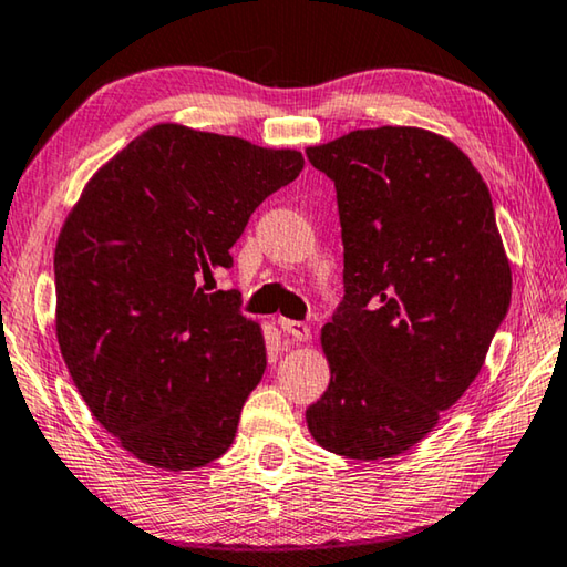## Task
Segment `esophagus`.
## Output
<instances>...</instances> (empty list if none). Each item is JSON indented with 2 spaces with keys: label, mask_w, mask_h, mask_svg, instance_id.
I'll use <instances>...</instances> for the list:
<instances>
[{
  "label": "esophagus",
  "mask_w": 567,
  "mask_h": 567,
  "mask_svg": "<svg viewBox=\"0 0 567 567\" xmlns=\"http://www.w3.org/2000/svg\"><path fill=\"white\" fill-rule=\"evenodd\" d=\"M277 324H280L282 332H285V334H290L292 340H300V342L310 340V328H307L305 322H297V320L280 318V320H277Z\"/></svg>",
  "instance_id": "obj_1"
}]
</instances>
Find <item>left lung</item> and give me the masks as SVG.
I'll list each match as a JSON object with an SVG mask.
<instances>
[{"label":"left lung","mask_w":567,"mask_h":567,"mask_svg":"<svg viewBox=\"0 0 567 567\" xmlns=\"http://www.w3.org/2000/svg\"><path fill=\"white\" fill-rule=\"evenodd\" d=\"M307 159L334 182L344 247V297L322 328L330 385L307 427L334 455L385 460L477 378L511 307V262L491 189L440 134L354 130Z\"/></svg>","instance_id":"8db88e82"}]
</instances>
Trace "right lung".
<instances>
[{
  "label": "right lung",
  "instance_id": "add662e5",
  "mask_svg": "<svg viewBox=\"0 0 567 567\" xmlns=\"http://www.w3.org/2000/svg\"><path fill=\"white\" fill-rule=\"evenodd\" d=\"M295 150L155 124L114 155L56 239V340L100 425L147 465L233 445L267 368L237 290L207 292L249 215L300 175ZM206 285H202V280Z\"/></svg>",
  "mask_w": 567,
  "mask_h": 567
}]
</instances>
